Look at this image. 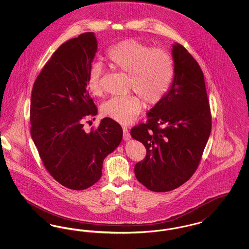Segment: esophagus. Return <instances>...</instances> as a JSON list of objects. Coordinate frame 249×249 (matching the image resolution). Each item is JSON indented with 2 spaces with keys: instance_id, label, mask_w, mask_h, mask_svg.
Masks as SVG:
<instances>
[{
  "instance_id": "esophagus-1",
  "label": "esophagus",
  "mask_w": 249,
  "mask_h": 249,
  "mask_svg": "<svg viewBox=\"0 0 249 249\" xmlns=\"http://www.w3.org/2000/svg\"><path fill=\"white\" fill-rule=\"evenodd\" d=\"M123 139L125 141H129L130 139V132L127 128L123 127Z\"/></svg>"
}]
</instances>
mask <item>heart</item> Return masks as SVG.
Segmentation results:
<instances>
[{"mask_svg":"<svg viewBox=\"0 0 249 249\" xmlns=\"http://www.w3.org/2000/svg\"><path fill=\"white\" fill-rule=\"evenodd\" d=\"M107 60L115 69L130 74V89L147 106L159 104L172 83L174 65L171 56L162 49L151 48L135 39H125L108 48ZM103 67L94 63L88 74L87 87L93 95L102 93ZM136 95L113 97L102 105V113L123 125L132 123L142 109Z\"/></svg>","mask_w":249,"mask_h":249,"instance_id":"b5f03b06","label":"heart"}]
</instances>
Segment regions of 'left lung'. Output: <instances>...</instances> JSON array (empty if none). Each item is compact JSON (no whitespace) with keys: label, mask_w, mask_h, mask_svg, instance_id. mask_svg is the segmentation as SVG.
<instances>
[{"label":"left lung","mask_w":249,"mask_h":249,"mask_svg":"<svg viewBox=\"0 0 249 249\" xmlns=\"http://www.w3.org/2000/svg\"><path fill=\"white\" fill-rule=\"evenodd\" d=\"M174 77L162 100L146 114L145 124L130 130L146 149L135 164L137 180L147 190H175L195 173L211 132V113L203 73L178 43L172 45Z\"/></svg>","instance_id":"8db88e82"}]
</instances>
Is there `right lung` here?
<instances>
[{"instance_id": "add662e5", "label": "right lung", "mask_w": 249, "mask_h": 249, "mask_svg": "<svg viewBox=\"0 0 249 249\" xmlns=\"http://www.w3.org/2000/svg\"><path fill=\"white\" fill-rule=\"evenodd\" d=\"M97 50L94 33L63 43L37 76L31 96L32 138L48 173L70 190L98 182L104 160L122 141L121 126L109 118L96 130H84V119L98 112L87 89Z\"/></svg>"}]
</instances>
